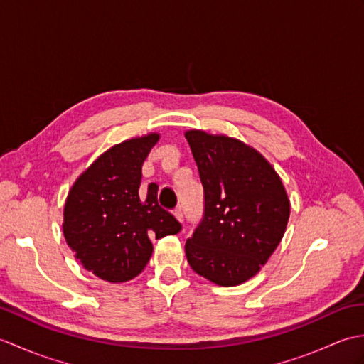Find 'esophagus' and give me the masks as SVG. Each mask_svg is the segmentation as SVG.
Wrapping results in <instances>:
<instances>
[{"instance_id":"34e87169","label":"esophagus","mask_w":364,"mask_h":364,"mask_svg":"<svg viewBox=\"0 0 364 364\" xmlns=\"http://www.w3.org/2000/svg\"><path fill=\"white\" fill-rule=\"evenodd\" d=\"M173 214H175V218L180 220V222H183V211H181V208H176V210L173 211Z\"/></svg>"}]
</instances>
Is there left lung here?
Segmentation results:
<instances>
[{
    "label": "left lung",
    "instance_id": "1",
    "mask_svg": "<svg viewBox=\"0 0 364 364\" xmlns=\"http://www.w3.org/2000/svg\"><path fill=\"white\" fill-rule=\"evenodd\" d=\"M205 191L203 219L184 245L192 270L219 286L259 272L280 244L289 200L280 176L252 146L223 134L184 133Z\"/></svg>",
    "mask_w": 364,
    "mask_h": 364
}]
</instances>
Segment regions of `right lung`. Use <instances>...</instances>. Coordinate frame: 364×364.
Masks as SVG:
<instances>
[{
    "mask_svg": "<svg viewBox=\"0 0 364 364\" xmlns=\"http://www.w3.org/2000/svg\"><path fill=\"white\" fill-rule=\"evenodd\" d=\"M159 134L111 146L80 175L64 206V236L84 269L111 283L145 269L151 239L176 235L181 223L158 203V186L141 196L142 164Z\"/></svg>",
    "mask_w": 364,
    "mask_h": 364,
    "instance_id": "1",
    "label": "right lung"
}]
</instances>
